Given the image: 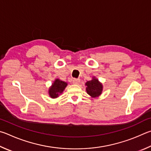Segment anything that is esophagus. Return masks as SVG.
Returning a JSON list of instances; mask_svg holds the SVG:
<instances>
[{
	"mask_svg": "<svg viewBox=\"0 0 151 151\" xmlns=\"http://www.w3.org/2000/svg\"><path fill=\"white\" fill-rule=\"evenodd\" d=\"M80 82V79H73V83L74 84H78Z\"/></svg>",
	"mask_w": 151,
	"mask_h": 151,
	"instance_id": "1",
	"label": "esophagus"
}]
</instances>
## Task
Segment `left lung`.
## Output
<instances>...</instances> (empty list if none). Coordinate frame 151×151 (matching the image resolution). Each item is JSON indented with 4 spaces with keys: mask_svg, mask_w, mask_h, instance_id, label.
<instances>
[{
    "mask_svg": "<svg viewBox=\"0 0 151 151\" xmlns=\"http://www.w3.org/2000/svg\"><path fill=\"white\" fill-rule=\"evenodd\" d=\"M87 86L86 91L89 96L93 97H98L99 95H101L103 86L101 83L99 82L98 80L96 78H93L91 81H88L86 83Z\"/></svg>",
    "mask_w": 151,
    "mask_h": 151,
    "instance_id": "obj_1",
    "label": "left lung"
}]
</instances>
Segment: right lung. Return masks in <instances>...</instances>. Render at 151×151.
<instances>
[{"instance_id":"right-lung-1","label":"right lung","mask_w":151,"mask_h":151,"mask_svg":"<svg viewBox=\"0 0 151 151\" xmlns=\"http://www.w3.org/2000/svg\"><path fill=\"white\" fill-rule=\"evenodd\" d=\"M67 83L60 80H55L54 83L52 84L51 88L49 89V95L52 98H55L59 96L60 93H62L64 90L65 87L67 86Z\"/></svg>"}]
</instances>
